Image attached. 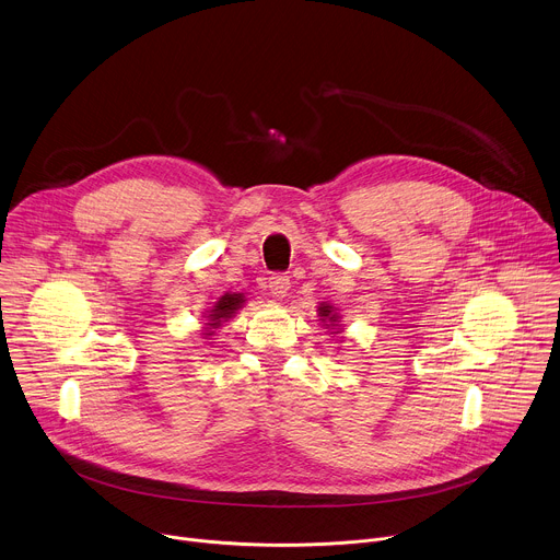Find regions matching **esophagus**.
<instances>
[{
  "instance_id": "1",
  "label": "esophagus",
  "mask_w": 560,
  "mask_h": 560,
  "mask_svg": "<svg viewBox=\"0 0 560 560\" xmlns=\"http://www.w3.org/2000/svg\"><path fill=\"white\" fill-rule=\"evenodd\" d=\"M268 290H270L272 296L283 299L288 294V290H290V279L285 275H272L270 281H268Z\"/></svg>"
}]
</instances>
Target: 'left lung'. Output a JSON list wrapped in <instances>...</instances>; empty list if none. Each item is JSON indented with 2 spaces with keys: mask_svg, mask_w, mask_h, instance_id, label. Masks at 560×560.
I'll list each match as a JSON object with an SVG mask.
<instances>
[{
  "mask_svg": "<svg viewBox=\"0 0 560 560\" xmlns=\"http://www.w3.org/2000/svg\"><path fill=\"white\" fill-rule=\"evenodd\" d=\"M318 316H322V318H318V322H322L328 330H337L339 332V312L335 310V305H330V303H322V305H318Z\"/></svg>",
  "mask_w": 560,
  "mask_h": 560,
  "instance_id": "left-lung-1",
  "label": "left lung"
}]
</instances>
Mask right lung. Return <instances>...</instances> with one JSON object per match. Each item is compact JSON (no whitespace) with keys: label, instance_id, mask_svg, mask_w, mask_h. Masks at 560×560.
Segmentation results:
<instances>
[{"label":"right lung","instance_id":"1","mask_svg":"<svg viewBox=\"0 0 560 560\" xmlns=\"http://www.w3.org/2000/svg\"><path fill=\"white\" fill-rule=\"evenodd\" d=\"M246 303V296L242 292H225L223 296H219V301L208 310V316H206V328H203V335L206 337H212L214 330L228 322V318H232L236 314V310H242Z\"/></svg>","mask_w":560,"mask_h":560}]
</instances>
